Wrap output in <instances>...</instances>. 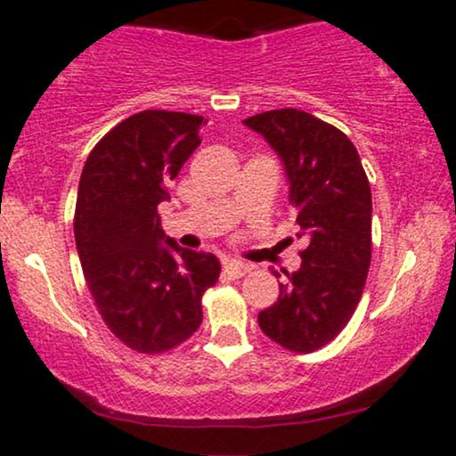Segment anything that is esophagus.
Wrapping results in <instances>:
<instances>
[{
	"label": "esophagus",
	"instance_id": "1",
	"mask_svg": "<svg viewBox=\"0 0 456 456\" xmlns=\"http://www.w3.org/2000/svg\"><path fill=\"white\" fill-rule=\"evenodd\" d=\"M224 271L228 273L230 277H245L248 275V273L251 271V266L249 265H245V262H240V260H226L224 262Z\"/></svg>",
	"mask_w": 456,
	"mask_h": 456
}]
</instances>
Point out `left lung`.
<instances>
[{"mask_svg":"<svg viewBox=\"0 0 456 456\" xmlns=\"http://www.w3.org/2000/svg\"><path fill=\"white\" fill-rule=\"evenodd\" d=\"M275 149L297 208L301 269L280 283V298L258 314L269 339L307 354L350 322L371 265V187L344 132L298 109L266 110L243 121ZM277 275V273H275Z\"/></svg>","mask_w":456,"mask_h":456,"instance_id":"left-lung-1","label":"left lung"}]
</instances>
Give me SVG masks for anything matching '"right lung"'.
Wrapping results in <instances>:
<instances>
[{"instance_id":"right-lung-1","label":"right lung","mask_w":456,"mask_h":456,"mask_svg":"<svg viewBox=\"0 0 456 456\" xmlns=\"http://www.w3.org/2000/svg\"><path fill=\"white\" fill-rule=\"evenodd\" d=\"M200 115L142 110L95 144L80 175L74 239L95 307L132 350L159 354L202 322V294L219 260L164 237L158 205L200 144Z\"/></svg>"}]
</instances>
